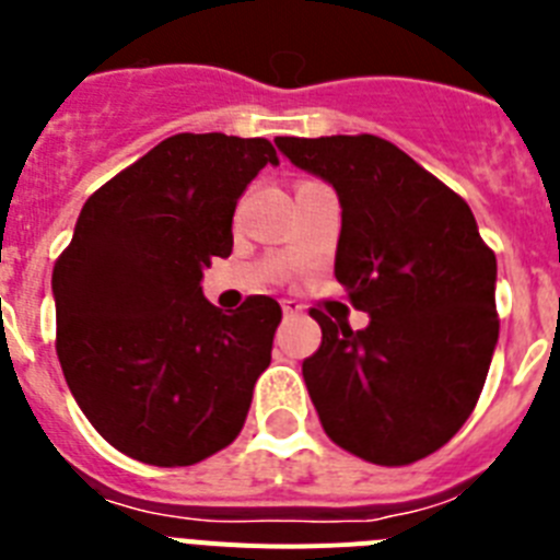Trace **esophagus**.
<instances>
[{"mask_svg":"<svg viewBox=\"0 0 560 560\" xmlns=\"http://www.w3.org/2000/svg\"><path fill=\"white\" fill-rule=\"evenodd\" d=\"M280 305H283V314L285 316H296V314H300V311H303V305L294 303V300H283V303H280Z\"/></svg>","mask_w":560,"mask_h":560,"instance_id":"34e87169","label":"esophagus"}]
</instances>
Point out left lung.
Returning a JSON list of instances; mask_svg holds the SVG:
<instances>
[{"instance_id":"1","label":"left lung","mask_w":560,"mask_h":560,"mask_svg":"<svg viewBox=\"0 0 560 560\" xmlns=\"http://www.w3.org/2000/svg\"><path fill=\"white\" fill-rule=\"evenodd\" d=\"M341 205L336 280L364 330L311 308L323 345L303 378L336 446L375 465L429 457L477 407L499 339L497 255L471 207L393 142L277 137Z\"/></svg>"}]
</instances>
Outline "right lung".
I'll return each instance as SVG.
<instances>
[{"label": "right lung", "mask_w": 560, "mask_h": 560, "mask_svg": "<svg viewBox=\"0 0 560 560\" xmlns=\"http://www.w3.org/2000/svg\"><path fill=\"white\" fill-rule=\"evenodd\" d=\"M266 165L277 153L264 137H167L89 196L56 260L69 393L140 463H201L244 429L283 311L255 294L224 314L201 294V269L230 257L235 205Z\"/></svg>", "instance_id": "right-lung-1"}]
</instances>
